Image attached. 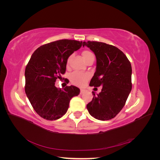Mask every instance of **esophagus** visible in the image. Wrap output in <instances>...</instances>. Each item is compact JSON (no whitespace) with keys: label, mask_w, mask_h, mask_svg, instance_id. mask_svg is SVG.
I'll use <instances>...</instances> for the list:
<instances>
[{"label":"esophagus","mask_w":160,"mask_h":160,"mask_svg":"<svg viewBox=\"0 0 160 160\" xmlns=\"http://www.w3.org/2000/svg\"><path fill=\"white\" fill-rule=\"evenodd\" d=\"M86 91H87V90H86L85 89H81L80 93H81V94H83V93H84L85 92H86Z\"/></svg>","instance_id":"1"}]
</instances>
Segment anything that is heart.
Masks as SVG:
<instances>
[{
	"label": "heart",
	"instance_id": "heart-1",
	"mask_svg": "<svg viewBox=\"0 0 160 160\" xmlns=\"http://www.w3.org/2000/svg\"><path fill=\"white\" fill-rule=\"evenodd\" d=\"M91 55H93V54H92V52H90L89 51L85 50L82 52V56H83L85 61L88 59V58ZM69 59L70 58H69L68 60H67V64L69 63ZM89 77V75L87 73H81V72H75L71 75L70 80L73 84L76 85L81 86V85H83L85 82L88 80Z\"/></svg>",
	"mask_w": 160,
	"mask_h": 160
}]
</instances>
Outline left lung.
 Listing matches in <instances>:
<instances>
[{
	"label": "left lung",
	"mask_w": 160,
	"mask_h": 160,
	"mask_svg": "<svg viewBox=\"0 0 160 160\" xmlns=\"http://www.w3.org/2000/svg\"><path fill=\"white\" fill-rule=\"evenodd\" d=\"M96 57V70L90 86L102 87L87 105L89 114L99 120H109L122 109L132 88V65L118 48L98 41L83 42Z\"/></svg>",
	"instance_id": "obj_1"
}]
</instances>
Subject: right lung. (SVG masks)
Masks as SVG:
<instances>
[{
	"instance_id": "1",
	"label": "right lung",
	"mask_w": 160,
	"mask_h": 160,
	"mask_svg": "<svg viewBox=\"0 0 160 160\" xmlns=\"http://www.w3.org/2000/svg\"><path fill=\"white\" fill-rule=\"evenodd\" d=\"M82 41L62 39L38 47L32 53L26 67L25 93L33 109L41 118L56 120L69 108L70 100L80 93L75 86L57 89V78L66 71L67 59L79 49Z\"/></svg>"
}]
</instances>
